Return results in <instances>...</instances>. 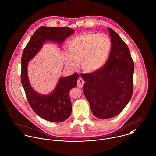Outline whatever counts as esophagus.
<instances>
[{
    "instance_id": "obj_1",
    "label": "esophagus",
    "mask_w": 156,
    "mask_h": 156,
    "mask_svg": "<svg viewBox=\"0 0 156 156\" xmlns=\"http://www.w3.org/2000/svg\"><path fill=\"white\" fill-rule=\"evenodd\" d=\"M84 83H85V81L83 80V79L79 78V79L77 80V87H79L80 88H82L83 87Z\"/></svg>"
}]
</instances>
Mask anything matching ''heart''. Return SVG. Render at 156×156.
Segmentation results:
<instances>
[{
    "label": "heart",
    "instance_id": "b5f03b06",
    "mask_svg": "<svg viewBox=\"0 0 156 156\" xmlns=\"http://www.w3.org/2000/svg\"><path fill=\"white\" fill-rule=\"evenodd\" d=\"M111 48L109 37L103 34L86 33L75 37L64 56L68 66L76 67L82 60V68L89 73L97 71L106 62Z\"/></svg>",
    "mask_w": 156,
    "mask_h": 156
}]
</instances>
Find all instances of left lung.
Segmentation results:
<instances>
[{"instance_id":"8db88e82","label":"left lung","mask_w":156,"mask_h":156,"mask_svg":"<svg viewBox=\"0 0 156 156\" xmlns=\"http://www.w3.org/2000/svg\"><path fill=\"white\" fill-rule=\"evenodd\" d=\"M111 48L105 64L96 71L81 74L83 92L93 115L100 119L118 115L130 101L133 90L134 62L129 48L118 34L108 27Z\"/></svg>"}]
</instances>
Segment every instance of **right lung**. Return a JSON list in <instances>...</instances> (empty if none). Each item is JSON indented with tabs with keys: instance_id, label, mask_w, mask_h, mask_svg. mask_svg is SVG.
<instances>
[{
	"instance_id": "1",
	"label": "right lung",
	"mask_w": 156,
	"mask_h": 156,
	"mask_svg": "<svg viewBox=\"0 0 156 156\" xmlns=\"http://www.w3.org/2000/svg\"><path fill=\"white\" fill-rule=\"evenodd\" d=\"M74 32L73 29L67 27L41 26L34 32L23 52L21 81L26 98L36 114L50 122H61L70 116L72 106L69 92L77 87L79 74L75 73L61 77L52 93L47 95H41L36 92L29 83L27 62L38 53L45 41H52L62 44Z\"/></svg>"
}]
</instances>
